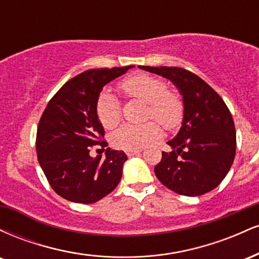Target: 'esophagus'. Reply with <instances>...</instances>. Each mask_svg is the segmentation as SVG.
Listing matches in <instances>:
<instances>
[{"mask_svg": "<svg viewBox=\"0 0 259 259\" xmlns=\"http://www.w3.org/2000/svg\"><path fill=\"white\" fill-rule=\"evenodd\" d=\"M141 152V150H135V151H126V154L129 157H133V156H136V154H139Z\"/></svg>", "mask_w": 259, "mask_h": 259, "instance_id": "obj_1", "label": "esophagus"}]
</instances>
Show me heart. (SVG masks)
Masks as SVG:
<instances>
[{
	"label": "heart",
	"mask_w": 259,
	"mask_h": 259,
	"mask_svg": "<svg viewBox=\"0 0 259 259\" xmlns=\"http://www.w3.org/2000/svg\"><path fill=\"white\" fill-rule=\"evenodd\" d=\"M118 90L127 99H136L147 103V119H156L164 129L173 130L180 125L184 114V103L180 95L169 90L162 79L148 74H136L121 80ZM96 114L107 130L118 125L120 120V106L108 91H103L96 102ZM162 135L156 121L133 125L125 124L113 133L111 142L115 148L135 151L152 144Z\"/></svg>",
	"instance_id": "obj_1"
}]
</instances>
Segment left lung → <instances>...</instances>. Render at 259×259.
Listing matches in <instances>:
<instances>
[{"label":"left lung","mask_w":259,"mask_h":259,"mask_svg":"<svg viewBox=\"0 0 259 259\" xmlns=\"http://www.w3.org/2000/svg\"><path fill=\"white\" fill-rule=\"evenodd\" d=\"M170 80L183 95L184 118L179 133L167 144L154 167L158 180L184 196L215 189L230 170L236 152V132L225 102L204 80L179 67H141Z\"/></svg>","instance_id":"obj_1"}]
</instances>
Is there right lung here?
<instances>
[{
    "label": "right lung",
    "instance_id": "1",
    "mask_svg": "<svg viewBox=\"0 0 259 259\" xmlns=\"http://www.w3.org/2000/svg\"><path fill=\"white\" fill-rule=\"evenodd\" d=\"M133 65L90 69L67 81L47 103L36 133L37 159L57 195L75 203H95L119 184L123 151L107 148L106 158H92L95 145L107 146L96 114L103 86ZM105 151V148H103Z\"/></svg>",
    "mask_w": 259,
    "mask_h": 259
}]
</instances>
